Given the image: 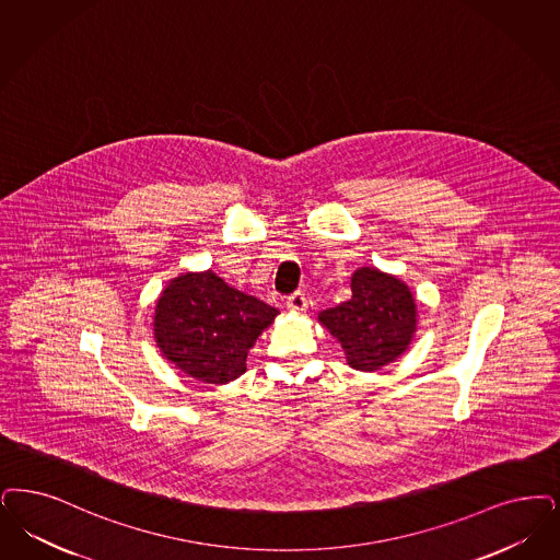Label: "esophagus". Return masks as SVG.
Listing matches in <instances>:
<instances>
[{"label":"esophagus","instance_id":"34e87169","mask_svg":"<svg viewBox=\"0 0 560 560\" xmlns=\"http://www.w3.org/2000/svg\"><path fill=\"white\" fill-rule=\"evenodd\" d=\"M306 306H308V302H306V295L302 291H295L288 298V308L291 313H304Z\"/></svg>","mask_w":560,"mask_h":560}]
</instances>
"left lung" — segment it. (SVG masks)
I'll return each instance as SVG.
<instances>
[{
	"label": "left lung",
	"mask_w": 560,
	"mask_h": 560,
	"mask_svg": "<svg viewBox=\"0 0 560 560\" xmlns=\"http://www.w3.org/2000/svg\"><path fill=\"white\" fill-rule=\"evenodd\" d=\"M352 298L318 314V323L336 337L346 362L375 373L400 359L417 334L419 311L410 288L396 275L360 267L350 279Z\"/></svg>",
	"instance_id": "8db88e82"
}]
</instances>
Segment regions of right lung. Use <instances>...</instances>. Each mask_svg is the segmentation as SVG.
Here are the masks:
<instances>
[{
	"label": "right lung",
	"mask_w": 560,
	"mask_h": 560,
	"mask_svg": "<svg viewBox=\"0 0 560 560\" xmlns=\"http://www.w3.org/2000/svg\"><path fill=\"white\" fill-rule=\"evenodd\" d=\"M277 314L258 298L229 288L214 270H187L160 291L154 339L183 375L223 385L246 373L247 352Z\"/></svg>",
	"instance_id": "right-lung-1"
}]
</instances>
